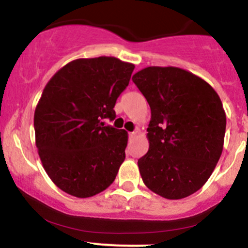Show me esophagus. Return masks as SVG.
I'll return each mask as SVG.
<instances>
[{
	"label": "esophagus",
	"instance_id": "1",
	"mask_svg": "<svg viewBox=\"0 0 248 248\" xmlns=\"http://www.w3.org/2000/svg\"><path fill=\"white\" fill-rule=\"evenodd\" d=\"M136 135H137V132H136V131H134V132H130L129 136L131 137V139H132V137H135V136H136Z\"/></svg>",
	"mask_w": 248,
	"mask_h": 248
}]
</instances>
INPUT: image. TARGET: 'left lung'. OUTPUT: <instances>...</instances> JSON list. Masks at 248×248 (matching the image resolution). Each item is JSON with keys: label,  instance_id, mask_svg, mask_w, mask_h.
Masks as SVG:
<instances>
[{"label": "left lung", "instance_id": "1", "mask_svg": "<svg viewBox=\"0 0 248 248\" xmlns=\"http://www.w3.org/2000/svg\"><path fill=\"white\" fill-rule=\"evenodd\" d=\"M132 81L152 119L148 153L139 160L143 183L167 200H181L210 178L223 150L226 112L215 89L177 67H147Z\"/></svg>", "mask_w": 248, "mask_h": 248}]
</instances>
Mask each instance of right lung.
<instances>
[{"label": "right lung", "mask_w": 248, "mask_h": 248, "mask_svg": "<svg viewBox=\"0 0 248 248\" xmlns=\"http://www.w3.org/2000/svg\"><path fill=\"white\" fill-rule=\"evenodd\" d=\"M132 63L116 57L78 58L45 86L34 111L35 145L57 187L78 198L106 190L125 160L127 132L105 125L129 85Z\"/></svg>", "instance_id": "right-lung-1"}]
</instances>
